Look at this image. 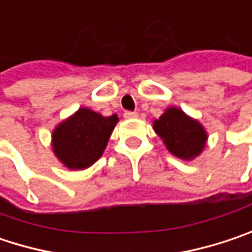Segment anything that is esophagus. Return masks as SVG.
<instances>
[{"label": "esophagus", "instance_id": "obj_1", "mask_svg": "<svg viewBox=\"0 0 252 252\" xmlns=\"http://www.w3.org/2000/svg\"><path fill=\"white\" fill-rule=\"evenodd\" d=\"M138 117V114L134 111H126L124 112V118H126V120H131V118H137Z\"/></svg>", "mask_w": 252, "mask_h": 252}]
</instances>
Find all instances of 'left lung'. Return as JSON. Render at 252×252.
Returning <instances> with one entry per match:
<instances>
[{
    "instance_id": "1",
    "label": "left lung",
    "mask_w": 252,
    "mask_h": 252,
    "mask_svg": "<svg viewBox=\"0 0 252 252\" xmlns=\"http://www.w3.org/2000/svg\"><path fill=\"white\" fill-rule=\"evenodd\" d=\"M154 131L171 154L181 159H194L200 156L208 138L204 126L177 107H170L154 121Z\"/></svg>"
}]
</instances>
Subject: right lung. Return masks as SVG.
<instances>
[{
    "label": "right lung",
    "mask_w": 252,
    "mask_h": 252,
    "mask_svg": "<svg viewBox=\"0 0 252 252\" xmlns=\"http://www.w3.org/2000/svg\"><path fill=\"white\" fill-rule=\"evenodd\" d=\"M118 117L80 108L52 131L55 157L69 170H85L102 156Z\"/></svg>",
    "instance_id": "right-lung-1"
}]
</instances>
